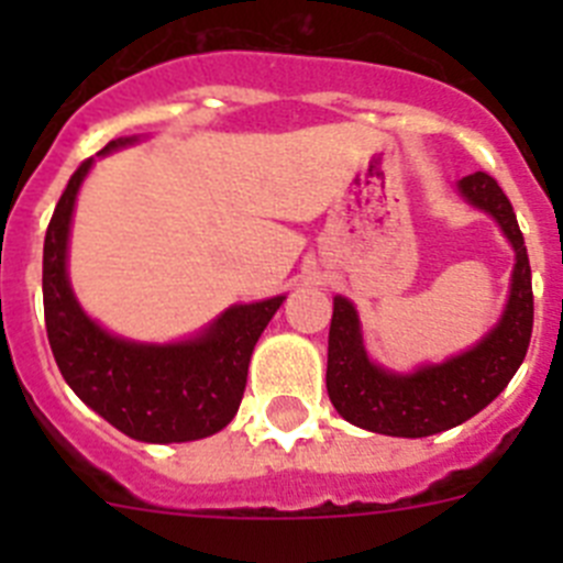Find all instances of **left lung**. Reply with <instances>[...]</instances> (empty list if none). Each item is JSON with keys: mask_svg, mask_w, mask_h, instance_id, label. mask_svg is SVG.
<instances>
[{"mask_svg": "<svg viewBox=\"0 0 563 563\" xmlns=\"http://www.w3.org/2000/svg\"><path fill=\"white\" fill-rule=\"evenodd\" d=\"M460 194L499 222L516 251L510 298L499 324L476 346L445 363H429L411 375H395L369 361L355 307L343 296H335L327 391L338 415L352 426L389 437H431L449 431L496 400L525 361L533 335V278L514 206L499 183L485 172L462 177Z\"/></svg>", "mask_w": 563, "mask_h": 563, "instance_id": "obj_1", "label": "left lung"}]
</instances>
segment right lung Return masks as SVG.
<instances>
[{"instance_id":"right-lung-1","label":"right lung","mask_w":563,"mask_h":563,"mask_svg":"<svg viewBox=\"0 0 563 563\" xmlns=\"http://www.w3.org/2000/svg\"><path fill=\"white\" fill-rule=\"evenodd\" d=\"M134 137L112 141L101 154ZM92 157L69 177L44 236V324L69 389L114 429L141 442H191L222 431L236 415L258 335L285 296L233 305L208 330L180 343H134L109 335L73 296L67 239L78 188Z\"/></svg>"}]
</instances>
